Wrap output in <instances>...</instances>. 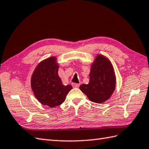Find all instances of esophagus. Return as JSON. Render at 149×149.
Instances as JSON below:
<instances>
[{
  "label": "esophagus",
  "mask_w": 149,
  "mask_h": 149,
  "mask_svg": "<svg viewBox=\"0 0 149 149\" xmlns=\"http://www.w3.org/2000/svg\"><path fill=\"white\" fill-rule=\"evenodd\" d=\"M72 86L73 88H78L79 86H80V84L73 83V84H72Z\"/></svg>",
  "instance_id": "1"
}]
</instances>
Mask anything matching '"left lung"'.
<instances>
[{"mask_svg": "<svg viewBox=\"0 0 149 149\" xmlns=\"http://www.w3.org/2000/svg\"><path fill=\"white\" fill-rule=\"evenodd\" d=\"M88 84H82L80 89L89 100L102 103L110 99L115 89L116 78L114 69L109 59L97 55L91 65Z\"/></svg>", "mask_w": 149, "mask_h": 149, "instance_id": "1", "label": "left lung"}]
</instances>
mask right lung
Returning <instances> with one entry per match:
<instances>
[{
	"instance_id": "1",
	"label": "right lung",
	"mask_w": 149,
	"mask_h": 149,
	"mask_svg": "<svg viewBox=\"0 0 149 149\" xmlns=\"http://www.w3.org/2000/svg\"><path fill=\"white\" fill-rule=\"evenodd\" d=\"M58 64L55 57L41 61L31 77V87L36 99L42 104L55 107L63 103L72 89L71 85H64L58 74Z\"/></svg>"
}]
</instances>
